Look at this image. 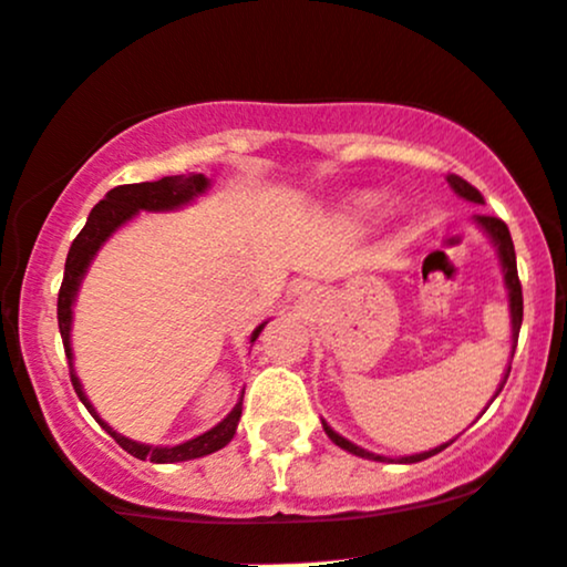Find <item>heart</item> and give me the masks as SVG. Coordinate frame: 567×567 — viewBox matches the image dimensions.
Instances as JSON below:
<instances>
[{
    "mask_svg": "<svg viewBox=\"0 0 567 567\" xmlns=\"http://www.w3.org/2000/svg\"><path fill=\"white\" fill-rule=\"evenodd\" d=\"M365 204H369V207H374V204H377V198H365Z\"/></svg>",
    "mask_w": 567,
    "mask_h": 567,
    "instance_id": "1",
    "label": "heart"
}]
</instances>
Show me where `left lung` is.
Wrapping results in <instances>:
<instances>
[{
    "mask_svg": "<svg viewBox=\"0 0 567 567\" xmlns=\"http://www.w3.org/2000/svg\"><path fill=\"white\" fill-rule=\"evenodd\" d=\"M446 179H450L452 188H455V193H460V196H463V198H468V202H476V204H484V196L474 188V185L468 183V179L457 177V174H446ZM476 223L484 228V231L493 236L495 245H497V250H501L503 271H506L508 298H512V322H514V341H516V336H519V326H522V282H519V274H516V255H514L512 234H508L506 223H503L501 217H495V215H476ZM514 347H516V344H514ZM508 371H512V369H508ZM506 379H508V374L503 377V384H506ZM503 384H501V388H497V393H501V390H503ZM322 427H326L328 439H331L336 446H341V450L352 452V455H358V457H369V460H379V463H384V457L371 455V452L360 450V446H354V444H350V441H347V439H341V435L336 433V431H331V427H328L326 422H322ZM446 446H450V444L435 446V450L422 452V455L403 457V463H420V460H427V457L439 455V452L446 450Z\"/></svg>",
    "mask_w": 567,
    "mask_h": 567,
    "instance_id": "1",
    "label": "left lung"
}]
</instances>
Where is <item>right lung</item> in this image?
<instances>
[{"mask_svg":"<svg viewBox=\"0 0 567 567\" xmlns=\"http://www.w3.org/2000/svg\"><path fill=\"white\" fill-rule=\"evenodd\" d=\"M204 188H207V177L204 174H188V177H164V179H155V183H134V185H117L112 188L96 207L91 209L89 220H85L83 231L74 236L70 255H66V266H64V279H61V288H59V331L61 339H64V352L66 360H70V379H72V388L78 393L80 401L85 403V409L96 416L93 406L85 398L83 388H80L78 377L72 371V350H70V322H72V301L74 293H78V285L83 279L85 269H89L93 252L102 247V241L115 231L121 223H126L128 217L140 213V209H174L179 204L190 202L193 196H198ZM264 331V326L255 328L252 341L258 339V333ZM239 416H241V401L236 403L234 412L215 425L213 431H207L204 435H196V439L185 441L179 446H145V444H136V441L123 439L112 431L110 425L102 427L107 431L128 455L140 457V460H151V463H183V460H193V457H204V455H213V452L223 450L228 441L234 439L236 425H239Z\"/></svg>","mask_w":567,"mask_h":567,"instance_id":"right-lung-1","label":"right lung"}]
</instances>
